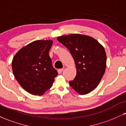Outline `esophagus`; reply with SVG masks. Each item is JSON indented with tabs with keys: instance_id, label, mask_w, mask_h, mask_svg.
<instances>
[{
	"instance_id": "1",
	"label": "esophagus",
	"mask_w": 126,
	"mask_h": 126,
	"mask_svg": "<svg viewBox=\"0 0 126 126\" xmlns=\"http://www.w3.org/2000/svg\"><path fill=\"white\" fill-rule=\"evenodd\" d=\"M63 70H64V69H59L58 70V73H59V74H60V73H62V72L63 71Z\"/></svg>"
}]
</instances>
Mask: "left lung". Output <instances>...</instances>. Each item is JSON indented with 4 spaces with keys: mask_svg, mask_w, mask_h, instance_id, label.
<instances>
[{
    "mask_svg": "<svg viewBox=\"0 0 126 126\" xmlns=\"http://www.w3.org/2000/svg\"><path fill=\"white\" fill-rule=\"evenodd\" d=\"M69 50L76 64V76L70 86L80 95L96 88L105 73L107 56L102 45L92 37L73 34L57 37Z\"/></svg>",
    "mask_w": 126,
    "mask_h": 126,
    "instance_id": "obj_1",
    "label": "left lung"
}]
</instances>
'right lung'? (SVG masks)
Masks as SVG:
<instances>
[{
    "label": "right lung",
    "instance_id": "obj_1",
    "mask_svg": "<svg viewBox=\"0 0 126 126\" xmlns=\"http://www.w3.org/2000/svg\"><path fill=\"white\" fill-rule=\"evenodd\" d=\"M52 44V40L32 42L19 50L13 59L12 71L16 79L31 94H44L58 75L48 54Z\"/></svg>",
    "mask_w": 126,
    "mask_h": 126
}]
</instances>
